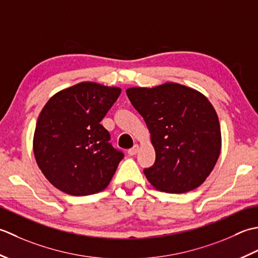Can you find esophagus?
<instances>
[{"label": "esophagus", "mask_w": 258, "mask_h": 258, "mask_svg": "<svg viewBox=\"0 0 258 258\" xmlns=\"http://www.w3.org/2000/svg\"><path fill=\"white\" fill-rule=\"evenodd\" d=\"M139 151V146L138 145H135L133 148H130L129 150H128V154L130 155V156H134V155H136L137 152Z\"/></svg>", "instance_id": "1"}]
</instances>
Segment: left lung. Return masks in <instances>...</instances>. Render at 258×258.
I'll use <instances>...</instances> for the list:
<instances>
[{
    "label": "left lung",
    "mask_w": 258,
    "mask_h": 258,
    "mask_svg": "<svg viewBox=\"0 0 258 258\" xmlns=\"http://www.w3.org/2000/svg\"><path fill=\"white\" fill-rule=\"evenodd\" d=\"M149 129L155 164L144 173L156 189L182 194L206 180L218 160V115L203 93L175 82L125 90Z\"/></svg>",
    "instance_id": "left-lung-1"
}]
</instances>
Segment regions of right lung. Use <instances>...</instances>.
Returning <instances> with one entry per match:
<instances>
[{
  "instance_id": "right-lung-1",
  "label": "right lung",
  "mask_w": 258,
  "mask_h": 258,
  "mask_svg": "<svg viewBox=\"0 0 258 258\" xmlns=\"http://www.w3.org/2000/svg\"><path fill=\"white\" fill-rule=\"evenodd\" d=\"M120 93L117 87L80 82L55 93L42 109L33 152L42 173L59 190L87 196L110 183L123 154L110 144L100 122Z\"/></svg>"
}]
</instances>
